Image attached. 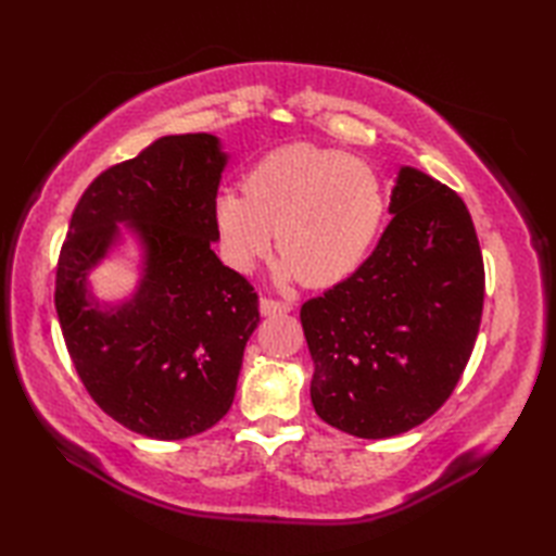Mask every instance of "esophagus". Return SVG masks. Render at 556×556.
<instances>
[{
    "mask_svg": "<svg viewBox=\"0 0 556 556\" xmlns=\"http://www.w3.org/2000/svg\"><path fill=\"white\" fill-rule=\"evenodd\" d=\"M291 311V305L285 301H275V299H260V313L265 317L269 315H285Z\"/></svg>",
    "mask_w": 556,
    "mask_h": 556,
    "instance_id": "34e87169",
    "label": "esophagus"
}]
</instances>
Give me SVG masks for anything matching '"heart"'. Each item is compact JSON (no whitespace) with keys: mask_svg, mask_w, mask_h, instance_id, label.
<instances>
[{"mask_svg":"<svg viewBox=\"0 0 556 556\" xmlns=\"http://www.w3.org/2000/svg\"><path fill=\"white\" fill-rule=\"evenodd\" d=\"M243 193H222L215 224L227 263L251 271L277 231L279 277L311 287L346 279L384 219V193L368 164L339 150L287 146L248 172Z\"/></svg>","mask_w":556,"mask_h":556,"instance_id":"1","label":"heart"}]
</instances>
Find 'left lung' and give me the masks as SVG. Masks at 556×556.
<instances>
[{"instance_id": "1", "label": "left lung", "mask_w": 556, "mask_h": 556, "mask_svg": "<svg viewBox=\"0 0 556 556\" xmlns=\"http://www.w3.org/2000/svg\"><path fill=\"white\" fill-rule=\"evenodd\" d=\"M389 212L372 255L301 308L315 413L363 440L408 432L452 396L485 299L473 219L452 188L401 167Z\"/></svg>"}]
</instances>
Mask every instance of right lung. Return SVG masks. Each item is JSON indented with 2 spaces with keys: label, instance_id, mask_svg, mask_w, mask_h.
I'll use <instances>...</instances> for the list:
<instances>
[{
  "label": "right lung",
  "instance_id": "add662e5",
  "mask_svg": "<svg viewBox=\"0 0 556 556\" xmlns=\"http://www.w3.org/2000/svg\"><path fill=\"white\" fill-rule=\"evenodd\" d=\"M227 152L210 134L164 136L92 181L71 215L54 305L92 401L152 440H186L227 416L257 293L212 251ZM126 223L144 248L135 296L112 306L87 289Z\"/></svg>",
  "mask_w": 556,
  "mask_h": 556
}]
</instances>
